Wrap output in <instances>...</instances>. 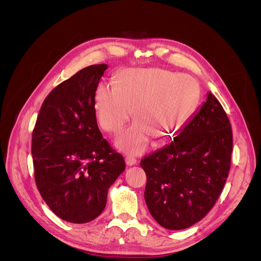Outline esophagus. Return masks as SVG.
Masks as SVG:
<instances>
[{"label": "esophagus", "mask_w": 261, "mask_h": 261, "mask_svg": "<svg viewBox=\"0 0 261 261\" xmlns=\"http://www.w3.org/2000/svg\"><path fill=\"white\" fill-rule=\"evenodd\" d=\"M125 161H126V164H127V165H134V164L137 163V159L135 158V155H133V154L126 155Z\"/></svg>", "instance_id": "esophagus-1"}]
</instances>
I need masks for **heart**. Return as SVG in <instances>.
Here are the masks:
<instances>
[{
	"label": "heart",
	"instance_id": "obj_1",
	"mask_svg": "<svg viewBox=\"0 0 261 261\" xmlns=\"http://www.w3.org/2000/svg\"><path fill=\"white\" fill-rule=\"evenodd\" d=\"M199 96V85L191 76L158 67L124 69L117 74L114 86L101 85L98 88V121L106 132L117 134L134 110L139 122L125 132L117 144L137 152L149 143L147 127L167 132L183 127L198 105Z\"/></svg>",
	"mask_w": 261,
	"mask_h": 261
}]
</instances>
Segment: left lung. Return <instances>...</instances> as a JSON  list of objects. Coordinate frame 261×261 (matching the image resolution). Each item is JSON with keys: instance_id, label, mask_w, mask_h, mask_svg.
I'll list each match as a JSON object with an SVG mask.
<instances>
[{"instance_id": "8db88e82", "label": "left lung", "mask_w": 261, "mask_h": 261, "mask_svg": "<svg viewBox=\"0 0 261 261\" xmlns=\"http://www.w3.org/2000/svg\"><path fill=\"white\" fill-rule=\"evenodd\" d=\"M230 120L211 92L200 111L161 150L140 161L150 215L168 230H183L215 206L231 168Z\"/></svg>"}]
</instances>
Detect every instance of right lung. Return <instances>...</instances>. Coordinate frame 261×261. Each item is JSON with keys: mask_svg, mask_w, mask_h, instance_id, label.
Listing matches in <instances>:
<instances>
[{"mask_svg": "<svg viewBox=\"0 0 261 261\" xmlns=\"http://www.w3.org/2000/svg\"><path fill=\"white\" fill-rule=\"evenodd\" d=\"M107 64L90 65L61 83L39 111L31 140L39 193L59 218L87 223L103 211L108 189L125 161L98 127L94 96Z\"/></svg>", "mask_w": 261, "mask_h": 261, "instance_id": "add662e5", "label": "right lung"}]
</instances>
